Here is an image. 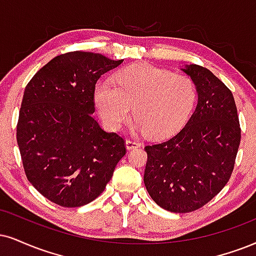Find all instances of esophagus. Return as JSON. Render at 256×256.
Wrapping results in <instances>:
<instances>
[{
  "instance_id": "esophagus-1",
  "label": "esophagus",
  "mask_w": 256,
  "mask_h": 256,
  "mask_svg": "<svg viewBox=\"0 0 256 256\" xmlns=\"http://www.w3.org/2000/svg\"><path fill=\"white\" fill-rule=\"evenodd\" d=\"M141 144L138 142V141H135V140H126V148H127L128 150H134V148H138L140 147Z\"/></svg>"
}]
</instances>
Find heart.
<instances>
[{
	"mask_svg": "<svg viewBox=\"0 0 256 256\" xmlns=\"http://www.w3.org/2000/svg\"><path fill=\"white\" fill-rule=\"evenodd\" d=\"M116 83L100 82L94 94L100 118L110 130H118L133 108L136 127L147 136L168 138L185 124L197 100L190 77L147 64L123 68Z\"/></svg>",
	"mask_w": 256,
	"mask_h": 256,
	"instance_id": "heart-1",
	"label": "heart"
}]
</instances>
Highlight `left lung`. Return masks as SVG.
I'll return each instance as SVG.
<instances>
[{"label": "left lung", "instance_id": "8db88e82", "mask_svg": "<svg viewBox=\"0 0 256 256\" xmlns=\"http://www.w3.org/2000/svg\"><path fill=\"white\" fill-rule=\"evenodd\" d=\"M180 70L194 80L197 106L178 134L144 147V182L159 206L182 214L200 209L228 182L241 129L234 96L224 83L200 65Z\"/></svg>", "mask_w": 256, "mask_h": 256}]
</instances>
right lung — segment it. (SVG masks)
Returning <instances> with one entry per match:
<instances>
[{
    "label": "right lung",
    "instance_id": "obj_1",
    "mask_svg": "<svg viewBox=\"0 0 256 256\" xmlns=\"http://www.w3.org/2000/svg\"><path fill=\"white\" fill-rule=\"evenodd\" d=\"M122 62L66 53L24 89L16 128L22 164L30 184L53 203L76 208L96 200L126 154L124 140L92 118L94 85Z\"/></svg>",
    "mask_w": 256,
    "mask_h": 256
}]
</instances>
